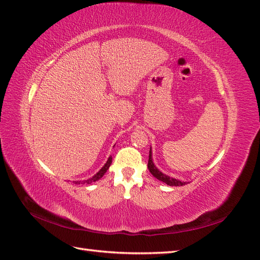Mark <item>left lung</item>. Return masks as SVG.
<instances>
[{
    "mask_svg": "<svg viewBox=\"0 0 260 260\" xmlns=\"http://www.w3.org/2000/svg\"><path fill=\"white\" fill-rule=\"evenodd\" d=\"M147 167H148L149 172L152 173V175H153L154 177H156L157 179L161 180L162 183H165V184H167V185H170V186H183V185L186 184V183H184V182H180V180H178V179H175V178H172V177H170V176H166L165 174H162L161 172H159V171L157 170V168H156V166L154 165L153 159H152V152H150V149H149V156H148V164H147Z\"/></svg>",
    "mask_w": 260,
    "mask_h": 260,
    "instance_id": "1",
    "label": "left lung"
}]
</instances>
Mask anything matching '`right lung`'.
Wrapping results in <instances>:
<instances>
[{
  "label": "right lung",
  "mask_w": 260,
  "mask_h": 260,
  "mask_svg": "<svg viewBox=\"0 0 260 260\" xmlns=\"http://www.w3.org/2000/svg\"><path fill=\"white\" fill-rule=\"evenodd\" d=\"M111 164H112V157L108 158L106 164L102 167V170H101L98 174L94 175V176H93L92 178H89V179H87V180H84V182H75V184H92V183L96 182V180H99L100 178L103 177V175H104V174L106 173V171L108 170V168H110Z\"/></svg>",
  "instance_id": "obj_1"
}]
</instances>
